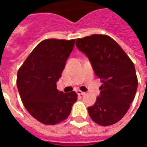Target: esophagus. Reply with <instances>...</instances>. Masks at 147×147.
<instances>
[{"instance_id":"1","label":"esophagus","mask_w":147,"mask_h":147,"mask_svg":"<svg viewBox=\"0 0 147 147\" xmlns=\"http://www.w3.org/2000/svg\"><path fill=\"white\" fill-rule=\"evenodd\" d=\"M77 94L78 95H85V92H83L81 90H77Z\"/></svg>"}]
</instances>
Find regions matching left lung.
<instances>
[{"mask_svg": "<svg viewBox=\"0 0 147 147\" xmlns=\"http://www.w3.org/2000/svg\"><path fill=\"white\" fill-rule=\"evenodd\" d=\"M76 45L88 57L102 83L94 105L87 108L90 117L102 126L116 123L126 114L136 96L138 80L135 65L108 35L78 38Z\"/></svg>", "mask_w": 147, "mask_h": 147, "instance_id": "1", "label": "left lung"}]
</instances>
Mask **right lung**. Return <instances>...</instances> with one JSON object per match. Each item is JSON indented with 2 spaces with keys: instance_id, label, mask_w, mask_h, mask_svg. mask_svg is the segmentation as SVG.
<instances>
[{
  "instance_id": "right-lung-1",
  "label": "right lung",
  "mask_w": 147,
  "mask_h": 147,
  "mask_svg": "<svg viewBox=\"0 0 147 147\" xmlns=\"http://www.w3.org/2000/svg\"><path fill=\"white\" fill-rule=\"evenodd\" d=\"M75 41L45 39L34 49L18 71L17 88L24 105L44 124H57L65 120L77 101L75 91L65 94L57 89Z\"/></svg>"
}]
</instances>
